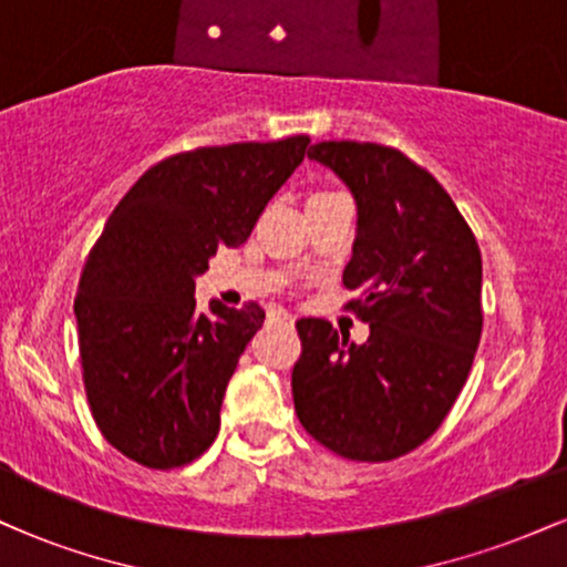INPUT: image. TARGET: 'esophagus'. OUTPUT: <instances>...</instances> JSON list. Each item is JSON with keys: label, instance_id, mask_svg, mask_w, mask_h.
I'll list each match as a JSON object with an SVG mask.
<instances>
[{"label": "esophagus", "instance_id": "1", "mask_svg": "<svg viewBox=\"0 0 567 567\" xmlns=\"http://www.w3.org/2000/svg\"><path fill=\"white\" fill-rule=\"evenodd\" d=\"M275 320L277 322H285V324H292V322H296V317L288 315V311H285V309H277L275 311Z\"/></svg>", "mask_w": 567, "mask_h": 567}]
</instances>
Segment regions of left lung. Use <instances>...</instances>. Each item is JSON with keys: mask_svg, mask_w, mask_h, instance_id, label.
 I'll use <instances>...</instances> for the list:
<instances>
[{"mask_svg": "<svg viewBox=\"0 0 567 567\" xmlns=\"http://www.w3.org/2000/svg\"><path fill=\"white\" fill-rule=\"evenodd\" d=\"M309 159L357 202L343 285L360 292L347 309L370 336L354 343L328 320L296 322L298 421L343 458H400L437 432L470 375L483 333V256L451 194L396 148L322 141Z\"/></svg>", "mask_w": 567, "mask_h": 567, "instance_id": "1", "label": "left lung"}]
</instances>
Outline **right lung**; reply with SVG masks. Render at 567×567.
<instances>
[{
	"mask_svg": "<svg viewBox=\"0 0 567 567\" xmlns=\"http://www.w3.org/2000/svg\"><path fill=\"white\" fill-rule=\"evenodd\" d=\"M309 138L175 154L135 181L84 261L74 315L82 379L101 434L135 464L175 470L216 440L220 402L264 309L213 301L194 279L239 247Z\"/></svg>",
	"mask_w": 567,
	"mask_h": 567,
	"instance_id": "right-lung-1",
	"label": "right lung"
}]
</instances>
